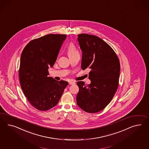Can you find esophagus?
Masks as SVG:
<instances>
[{"label":"esophagus","mask_w":149,"mask_h":149,"mask_svg":"<svg viewBox=\"0 0 149 149\" xmlns=\"http://www.w3.org/2000/svg\"><path fill=\"white\" fill-rule=\"evenodd\" d=\"M75 82L74 81H70L69 82V85H74V84H75Z\"/></svg>","instance_id":"esophagus-1"}]
</instances>
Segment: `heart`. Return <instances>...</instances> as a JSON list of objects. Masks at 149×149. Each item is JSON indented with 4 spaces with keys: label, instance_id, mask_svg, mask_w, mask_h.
Here are the masks:
<instances>
[{
    "label": "heart",
    "instance_id": "obj_1",
    "mask_svg": "<svg viewBox=\"0 0 149 149\" xmlns=\"http://www.w3.org/2000/svg\"><path fill=\"white\" fill-rule=\"evenodd\" d=\"M67 52L69 57L72 56L73 55L79 53L76 47L72 43H70L67 49Z\"/></svg>",
    "mask_w": 149,
    "mask_h": 149
}]
</instances>
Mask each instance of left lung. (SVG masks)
<instances>
[{"label":"left lung","instance_id":"obj_1","mask_svg":"<svg viewBox=\"0 0 149 149\" xmlns=\"http://www.w3.org/2000/svg\"><path fill=\"white\" fill-rule=\"evenodd\" d=\"M77 40L82 51L81 68H89L91 84L78 81L77 104L84 111L97 113L109 105L117 91L120 62L112 48L99 37L82 33Z\"/></svg>","mask_w":149,"mask_h":149}]
</instances>
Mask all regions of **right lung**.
Returning a JSON list of instances; mask_svg holds the SVG:
<instances>
[{
	"mask_svg": "<svg viewBox=\"0 0 149 149\" xmlns=\"http://www.w3.org/2000/svg\"><path fill=\"white\" fill-rule=\"evenodd\" d=\"M67 36L49 34L31 40L20 56L19 77L25 96L35 109L47 111L55 107L68 85L48 77V69L56 61Z\"/></svg>",
	"mask_w": 149,
	"mask_h": 149,
	"instance_id": "obj_1",
	"label": "right lung"
}]
</instances>
